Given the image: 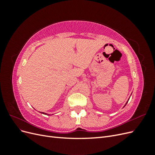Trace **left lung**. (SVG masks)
<instances>
[{"label":"left lung","mask_w":155,"mask_h":155,"mask_svg":"<svg viewBox=\"0 0 155 155\" xmlns=\"http://www.w3.org/2000/svg\"><path fill=\"white\" fill-rule=\"evenodd\" d=\"M127 102H128V101H127ZM127 103H126V104H125V105H127Z\"/></svg>","instance_id":"obj_1"}]
</instances>
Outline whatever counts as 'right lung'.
Returning a JSON list of instances; mask_svg holds the SVG:
<instances>
[{
	"label": "right lung",
	"mask_w": 155,
	"mask_h": 155,
	"mask_svg": "<svg viewBox=\"0 0 155 155\" xmlns=\"http://www.w3.org/2000/svg\"><path fill=\"white\" fill-rule=\"evenodd\" d=\"M42 113H43V114H45V113H44V112H42Z\"/></svg>",
	"instance_id": "add662e5"
}]
</instances>
